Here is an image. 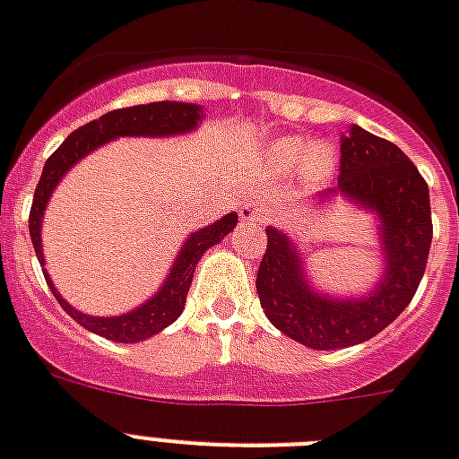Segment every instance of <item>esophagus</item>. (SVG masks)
<instances>
[{
	"mask_svg": "<svg viewBox=\"0 0 459 459\" xmlns=\"http://www.w3.org/2000/svg\"><path fill=\"white\" fill-rule=\"evenodd\" d=\"M240 219L249 226H264L268 221V205L264 200H249L247 205H242Z\"/></svg>",
	"mask_w": 459,
	"mask_h": 459,
	"instance_id": "34e87169",
	"label": "esophagus"
}]
</instances>
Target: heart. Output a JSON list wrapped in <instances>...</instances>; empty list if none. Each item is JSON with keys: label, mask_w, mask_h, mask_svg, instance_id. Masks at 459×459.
<instances>
[{"label": "heart", "mask_w": 459, "mask_h": 459, "mask_svg": "<svg viewBox=\"0 0 459 459\" xmlns=\"http://www.w3.org/2000/svg\"><path fill=\"white\" fill-rule=\"evenodd\" d=\"M268 158L275 170L294 172L301 168L307 179L319 182L325 179L333 165H336V152L329 144H313L303 137H282L268 149Z\"/></svg>", "instance_id": "heart-1"}]
</instances>
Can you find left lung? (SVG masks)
Listing matches in <instances>:
<instances>
[{
  "instance_id": "obj_1",
  "label": "left lung",
  "mask_w": 459,
  "mask_h": 459,
  "mask_svg": "<svg viewBox=\"0 0 459 459\" xmlns=\"http://www.w3.org/2000/svg\"><path fill=\"white\" fill-rule=\"evenodd\" d=\"M376 212L385 254V275L367 296L338 299L307 282L301 254L287 233L265 229L268 247L256 273L261 307L291 341L313 350L364 342L406 310L425 275L432 245L429 188L413 160L392 142L352 126L341 137L338 186L322 194Z\"/></svg>"
}]
</instances>
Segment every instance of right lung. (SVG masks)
I'll return each instance as SVG.
<instances>
[{
    "label": "right lung",
    "instance_id": "1",
    "mask_svg": "<svg viewBox=\"0 0 459 459\" xmlns=\"http://www.w3.org/2000/svg\"><path fill=\"white\" fill-rule=\"evenodd\" d=\"M200 121H203V107L186 105V102H152V105H137L128 107V109H114L105 117L95 118V121L74 130L63 144L57 146V152L51 153V158L46 160L41 179L37 184V191H34L32 210H30V238H32L34 252H37V259L41 264L46 282L51 287L57 303L65 307V313L76 319L83 329L92 331V333H98L107 341L140 342L152 338L158 331H163L165 326H170L182 315L200 256L236 229L238 214L230 212L219 221L191 233L182 245V249H179V254H177L165 282L160 284V289L149 301L130 310V313L117 315V317H92V315L79 313L76 307L69 306L63 296L57 294V289L53 287V280L44 268L46 261L44 249H41V219H44L53 188L60 184V179L67 175L72 165H76L81 158L95 152L98 146L107 144V142L117 140V137H170V134H184L198 128Z\"/></svg>",
    "mask_w": 459,
    "mask_h": 459
}]
</instances>
